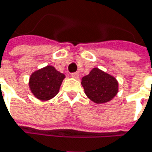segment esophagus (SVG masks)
<instances>
[{
    "label": "esophagus",
    "mask_w": 152,
    "mask_h": 152,
    "mask_svg": "<svg viewBox=\"0 0 152 152\" xmlns=\"http://www.w3.org/2000/svg\"><path fill=\"white\" fill-rule=\"evenodd\" d=\"M71 76L74 77V78H77L79 76V74H78V72H74V73L71 74Z\"/></svg>",
    "instance_id": "34e87169"
}]
</instances>
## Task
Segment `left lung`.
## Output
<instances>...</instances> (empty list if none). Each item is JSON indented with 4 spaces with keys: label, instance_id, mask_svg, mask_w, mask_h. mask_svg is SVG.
Returning a JSON list of instances; mask_svg holds the SVG:
<instances>
[{
    "label": "left lung",
    "instance_id": "8db88e82",
    "mask_svg": "<svg viewBox=\"0 0 152 152\" xmlns=\"http://www.w3.org/2000/svg\"><path fill=\"white\" fill-rule=\"evenodd\" d=\"M82 85L87 97L97 104L112 100L118 93L117 80L97 68L82 78Z\"/></svg>",
    "mask_w": 152,
    "mask_h": 152
}]
</instances>
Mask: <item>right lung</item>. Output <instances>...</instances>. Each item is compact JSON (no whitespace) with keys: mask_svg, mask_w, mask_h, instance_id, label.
<instances>
[{"mask_svg":"<svg viewBox=\"0 0 152 152\" xmlns=\"http://www.w3.org/2000/svg\"><path fill=\"white\" fill-rule=\"evenodd\" d=\"M65 76L53 66H46L31 74L29 85L33 95L40 100H48L56 96Z\"/></svg>","mask_w":152,"mask_h":152,"instance_id":"right-lung-1","label":"right lung"}]
</instances>
